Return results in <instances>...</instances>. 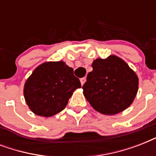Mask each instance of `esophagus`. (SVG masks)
Here are the masks:
<instances>
[{
  "label": "esophagus",
  "instance_id": "esophagus-1",
  "mask_svg": "<svg viewBox=\"0 0 156 156\" xmlns=\"http://www.w3.org/2000/svg\"><path fill=\"white\" fill-rule=\"evenodd\" d=\"M86 81H87V78H81L80 82H81V84H82V86H83V84L85 83Z\"/></svg>",
  "mask_w": 156,
  "mask_h": 156
}]
</instances>
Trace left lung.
Instances as JSON below:
<instances>
[{"label": "left lung", "mask_w": 156, "mask_h": 156, "mask_svg": "<svg viewBox=\"0 0 156 156\" xmlns=\"http://www.w3.org/2000/svg\"><path fill=\"white\" fill-rule=\"evenodd\" d=\"M83 86V95L93 108L105 115L124 111L133 103L138 89V78L126 62L114 55L93 61Z\"/></svg>", "instance_id": "1"}]
</instances>
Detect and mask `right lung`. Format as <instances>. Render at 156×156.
Returning <instances> with one entry per match:
<instances>
[{
  "label": "right lung",
  "instance_id": "add662e5",
  "mask_svg": "<svg viewBox=\"0 0 156 156\" xmlns=\"http://www.w3.org/2000/svg\"><path fill=\"white\" fill-rule=\"evenodd\" d=\"M80 81L73 69L64 61H49L39 66L26 81L24 98L29 108L38 116H52L68 104Z\"/></svg>",
  "mask_w": 156,
  "mask_h": 156
}]
</instances>
